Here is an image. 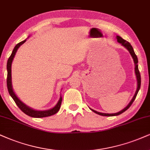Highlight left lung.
I'll return each mask as SVG.
<instances>
[{
	"instance_id": "left-lung-1",
	"label": "left lung",
	"mask_w": 150,
	"mask_h": 150,
	"mask_svg": "<svg viewBox=\"0 0 150 150\" xmlns=\"http://www.w3.org/2000/svg\"><path fill=\"white\" fill-rule=\"evenodd\" d=\"M116 39H117V42H119L120 44H121L124 47H125L127 50H128L129 52L130 53L131 55H132L133 60H134V65H135V68H134V69H135V74H136V81H137V88H136V92H135L134 97H133L132 99L131 100L130 102L129 103V104L127 105V106L125 107V108L122 109V110H120V111L117 112H115V113H110V114H109V113H103V112H100L96 111V110H93V109L90 108V110H92L94 112H95V113H97L98 115H102V116H117V115H120V114H122V112H124L125 111H126L127 109H128L129 107L131 106V105L132 104V103L134 102L135 99H136V96H137L138 92V91H139V90L140 88V83H141V79H140V74L139 70H138V58H137V56H136V53H135V52H134V49H133L132 46L131 45V44L129 43V42H128L127 41H126V40H124V39L121 38V37L117 35V36H116Z\"/></svg>"
}]
</instances>
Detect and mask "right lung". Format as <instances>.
<instances>
[{
  "label": "right lung",
  "mask_w": 150,
  "mask_h": 150,
  "mask_svg": "<svg viewBox=\"0 0 150 150\" xmlns=\"http://www.w3.org/2000/svg\"><path fill=\"white\" fill-rule=\"evenodd\" d=\"M28 39V38H27ZM27 39H25V40L22 41L19 43L16 44L15 47L13 49L12 54H11L10 57L9 58L8 60H7V90H8L9 93L14 101H15L18 108L23 111L24 113L26 114L27 115L30 116L32 117H36V118H40V117H49V116L53 115L55 113L58 112V110H60L61 103H62V97L59 99L58 103H56V105L54 107H53L52 108H50L49 110H35L28 106H27L26 104H25L23 102L20 100L19 98H18L15 92H14L12 88V63L13 59H14L15 54L17 51L18 48H19L23 43H25Z\"/></svg>",
  "instance_id": "obj_1"
}]
</instances>
